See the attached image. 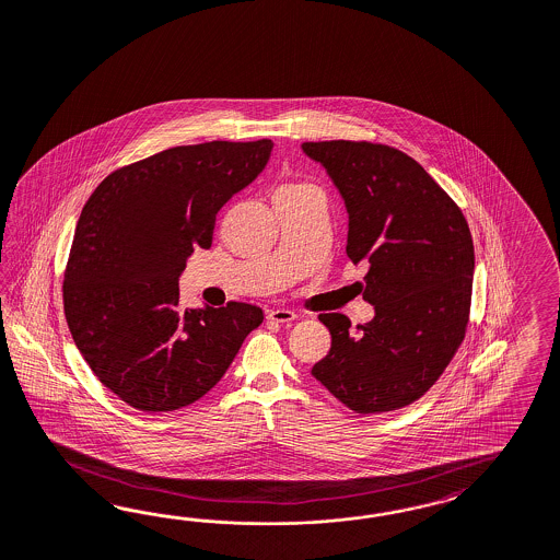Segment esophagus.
Instances as JSON below:
<instances>
[{"label":"esophagus","instance_id":"esophagus-1","mask_svg":"<svg viewBox=\"0 0 560 560\" xmlns=\"http://www.w3.org/2000/svg\"><path fill=\"white\" fill-rule=\"evenodd\" d=\"M295 318H298V314L288 307L267 310V320H272V323H293Z\"/></svg>","mask_w":560,"mask_h":560}]
</instances>
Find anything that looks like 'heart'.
I'll use <instances>...</instances> for the list:
<instances>
[{
  "label": "heart",
  "instance_id": "1",
  "mask_svg": "<svg viewBox=\"0 0 560 560\" xmlns=\"http://www.w3.org/2000/svg\"><path fill=\"white\" fill-rule=\"evenodd\" d=\"M291 187H300V185H288V187H283V188H291Z\"/></svg>",
  "mask_w": 560,
  "mask_h": 560
}]
</instances>
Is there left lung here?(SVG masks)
Segmentation results:
<instances>
[{"label": "left lung", "instance_id": "8db88e82", "mask_svg": "<svg viewBox=\"0 0 560 560\" xmlns=\"http://www.w3.org/2000/svg\"><path fill=\"white\" fill-rule=\"evenodd\" d=\"M349 213L347 256L365 260L372 323L320 314L332 345L312 375L345 407L377 415L412 405L456 355L470 318L475 244L458 205L396 148L372 141H305Z\"/></svg>", "mask_w": 560, "mask_h": 560}]
</instances>
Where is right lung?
Masks as SVG:
<instances>
[{"label": "right lung", "mask_w": 560, "mask_h": 560, "mask_svg": "<svg viewBox=\"0 0 560 560\" xmlns=\"http://www.w3.org/2000/svg\"><path fill=\"white\" fill-rule=\"evenodd\" d=\"M271 150V139L170 148L110 172L85 201L63 275L66 320L90 370L129 407L192 405L262 323L242 302L180 307L178 275Z\"/></svg>", "instance_id": "right-lung-1"}]
</instances>
